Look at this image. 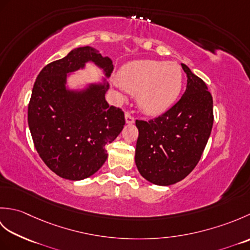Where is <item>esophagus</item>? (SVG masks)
I'll list each match as a JSON object with an SVG mask.
<instances>
[{
    "instance_id": "1",
    "label": "esophagus",
    "mask_w": 250,
    "mask_h": 250,
    "mask_svg": "<svg viewBox=\"0 0 250 250\" xmlns=\"http://www.w3.org/2000/svg\"><path fill=\"white\" fill-rule=\"evenodd\" d=\"M125 124H128V125L134 124V121H135V119H134L133 117L131 116V114H129V113H126V114L125 115Z\"/></svg>"
}]
</instances>
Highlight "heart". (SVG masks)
<instances>
[{
	"label": "heart",
	"mask_w": 250,
	"mask_h": 250,
	"mask_svg": "<svg viewBox=\"0 0 250 250\" xmlns=\"http://www.w3.org/2000/svg\"><path fill=\"white\" fill-rule=\"evenodd\" d=\"M118 83L137 93V104L148 115H160L171 108L183 89V72L176 62L142 59L120 68Z\"/></svg>",
	"instance_id": "heart-1"
}]
</instances>
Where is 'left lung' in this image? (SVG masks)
<instances>
[{
	"mask_svg": "<svg viewBox=\"0 0 250 250\" xmlns=\"http://www.w3.org/2000/svg\"><path fill=\"white\" fill-rule=\"evenodd\" d=\"M182 66L188 79L178 102L156 119L135 121L136 167L146 180L158 186L176 184L191 173L213 128V98L206 83L184 63Z\"/></svg>",
	"mask_w": 250,
	"mask_h": 250,
	"instance_id": "obj_1",
	"label": "left lung"
}]
</instances>
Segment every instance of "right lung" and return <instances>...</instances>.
Wrapping results in <instances>:
<instances>
[{"mask_svg":"<svg viewBox=\"0 0 250 250\" xmlns=\"http://www.w3.org/2000/svg\"><path fill=\"white\" fill-rule=\"evenodd\" d=\"M89 62L103 72L101 81L71 87L69 78ZM113 70L108 57L84 46L49 63L37 76L28 124L40 157L58 176L68 180L92 176L107 159L105 146L124 129V113L105 100L109 90L106 78Z\"/></svg>","mask_w":250,"mask_h":250,"instance_id":"1","label":"right lung"}]
</instances>
